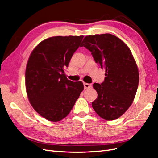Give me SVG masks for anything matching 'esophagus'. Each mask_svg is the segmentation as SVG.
<instances>
[{"label": "esophagus", "mask_w": 158, "mask_h": 158, "mask_svg": "<svg viewBox=\"0 0 158 158\" xmlns=\"http://www.w3.org/2000/svg\"><path fill=\"white\" fill-rule=\"evenodd\" d=\"M84 89H88L92 88V84H88V83H84Z\"/></svg>", "instance_id": "esophagus-1"}]
</instances>
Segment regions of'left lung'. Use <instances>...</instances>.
<instances>
[{"mask_svg": "<svg viewBox=\"0 0 158 158\" xmlns=\"http://www.w3.org/2000/svg\"><path fill=\"white\" fill-rule=\"evenodd\" d=\"M83 46L92 52L95 63L106 70L103 82L93 84L98 98L92 107L105 120L117 119L135 98L139 82L136 61L125 43L110 33L85 37Z\"/></svg>", "mask_w": 158, "mask_h": 158, "instance_id": "obj_1", "label": "left lung"}]
</instances>
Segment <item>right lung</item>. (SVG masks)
<instances>
[{
    "instance_id": "obj_1",
    "label": "right lung",
    "mask_w": 158,
    "mask_h": 158,
    "mask_svg": "<svg viewBox=\"0 0 158 158\" xmlns=\"http://www.w3.org/2000/svg\"><path fill=\"white\" fill-rule=\"evenodd\" d=\"M80 36L51 37L40 43L31 52L26 69V88L33 108L50 121L68 115L84 90L81 81L67 79L68 67L83 39Z\"/></svg>"
}]
</instances>
